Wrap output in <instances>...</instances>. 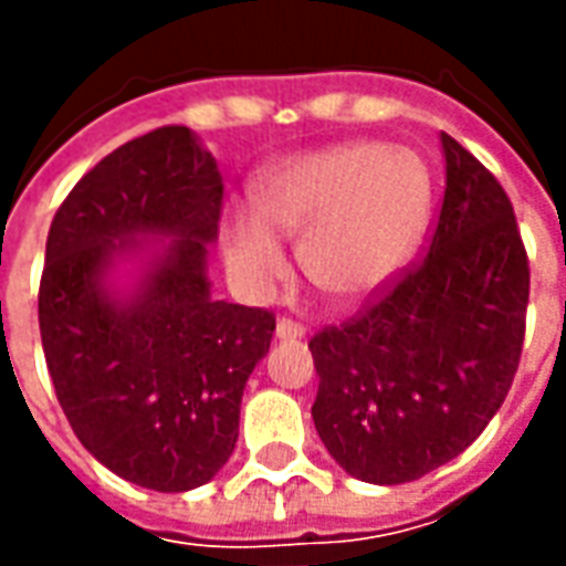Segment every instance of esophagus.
I'll list each match as a JSON object with an SVG mask.
<instances>
[{"label": "esophagus", "instance_id": "obj_1", "mask_svg": "<svg viewBox=\"0 0 566 566\" xmlns=\"http://www.w3.org/2000/svg\"><path fill=\"white\" fill-rule=\"evenodd\" d=\"M303 336H306V331L300 324H294V321L282 318L275 324V339H282V343H287V339L294 343V339H303Z\"/></svg>", "mask_w": 566, "mask_h": 566}]
</instances>
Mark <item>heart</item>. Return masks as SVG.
Listing matches in <instances>:
<instances>
[{
	"label": "heart",
	"instance_id": "1",
	"mask_svg": "<svg viewBox=\"0 0 566 566\" xmlns=\"http://www.w3.org/2000/svg\"><path fill=\"white\" fill-rule=\"evenodd\" d=\"M433 211L427 163L391 142L355 139L260 169L251 209L218 227L223 266L245 294L270 296L287 275L282 239H300V266L336 303H364L412 263Z\"/></svg>",
	"mask_w": 566,
	"mask_h": 566
}]
</instances>
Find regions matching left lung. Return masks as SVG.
I'll list each match as a JSON object with an SVG mask.
<instances>
[{
    "label": "left lung",
    "mask_w": 566,
    "mask_h": 566,
    "mask_svg": "<svg viewBox=\"0 0 566 566\" xmlns=\"http://www.w3.org/2000/svg\"><path fill=\"white\" fill-rule=\"evenodd\" d=\"M427 258L364 318L318 333L315 430L345 473L403 485L458 458L510 391L531 272L510 197L451 136Z\"/></svg>",
    "instance_id": "obj_1"
}]
</instances>
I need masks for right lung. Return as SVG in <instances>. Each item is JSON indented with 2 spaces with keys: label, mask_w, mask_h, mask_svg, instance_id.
<instances>
[{
  "label": "right lung",
  "mask_w": 566,
  "mask_h": 566,
  "mask_svg": "<svg viewBox=\"0 0 566 566\" xmlns=\"http://www.w3.org/2000/svg\"><path fill=\"white\" fill-rule=\"evenodd\" d=\"M221 172L187 127L120 145L48 233L39 331L56 400L96 461L133 485L211 482L239 439L275 318L211 294Z\"/></svg>",
  "instance_id": "right-lung-1"
}]
</instances>
